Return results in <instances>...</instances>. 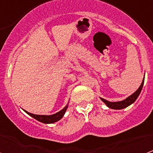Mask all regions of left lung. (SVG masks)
<instances>
[{
	"mask_svg": "<svg viewBox=\"0 0 153 153\" xmlns=\"http://www.w3.org/2000/svg\"><path fill=\"white\" fill-rule=\"evenodd\" d=\"M143 83H144V79H143V81L142 82L141 85L138 88V89L134 93H133L131 96H129L128 97H127L126 99H125L124 101H121V102H108L106 100L103 99V98H101L102 100L104 102L106 103V105L110 108L115 110H120L124 109L125 107H127L129 105H131L132 103H134L135 102V100L138 98V97L139 96V94L141 93L142 88H143Z\"/></svg>",
	"mask_w": 153,
	"mask_h": 153,
	"instance_id": "1",
	"label": "left lung"
}]
</instances>
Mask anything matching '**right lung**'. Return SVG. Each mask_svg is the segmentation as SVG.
<instances>
[{
  "mask_svg": "<svg viewBox=\"0 0 153 153\" xmlns=\"http://www.w3.org/2000/svg\"><path fill=\"white\" fill-rule=\"evenodd\" d=\"M67 109V106L62 109L61 111H60L59 112L56 113L54 115H34V114H32V113H29L28 111H26L27 114L32 116L33 118L36 119L37 120L40 122H42V123H45V124H51V123H54V122L58 121L59 120L63 117L64 114L65 112V111Z\"/></svg>",
  "mask_w": 153,
  "mask_h": 153,
  "instance_id": "obj_1",
  "label": "right lung"
}]
</instances>
